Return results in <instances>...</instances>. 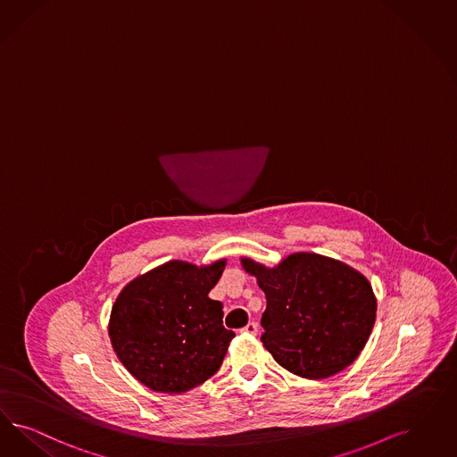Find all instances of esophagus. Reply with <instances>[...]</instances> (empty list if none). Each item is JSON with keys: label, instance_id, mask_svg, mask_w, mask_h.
Instances as JSON below:
<instances>
[{"label": "esophagus", "instance_id": "34e87169", "mask_svg": "<svg viewBox=\"0 0 457 457\" xmlns=\"http://www.w3.org/2000/svg\"><path fill=\"white\" fill-rule=\"evenodd\" d=\"M241 332H246V334H256V332H258V324H256V322H248V324L241 329Z\"/></svg>", "mask_w": 457, "mask_h": 457}]
</instances>
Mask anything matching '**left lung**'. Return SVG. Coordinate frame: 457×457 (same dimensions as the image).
<instances>
[{"label": "left lung", "instance_id": "left-lung-1", "mask_svg": "<svg viewBox=\"0 0 457 457\" xmlns=\"http://www.w3.org/2000/svg\"><path fill=\"white\" fill-rule=\"evenodd\" d=\"M243 267L267 297L262 343L285 370L319 379L360 356L377 319V299L361 273L314 253L290 254L275 268L243 258Z\"/></svg>", "mask_w": 457, "mask_h": 457}]
</instances>
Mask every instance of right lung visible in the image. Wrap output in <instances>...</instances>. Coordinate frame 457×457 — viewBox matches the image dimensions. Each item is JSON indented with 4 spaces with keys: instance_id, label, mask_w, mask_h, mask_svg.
I'll use <instances>...</instances> for the list:
<instances>
[{
    "instance_id": "add662e5",
    "label": "right lung",
    "mask_w": 457,
    "mask_h": 457,
    "mask_svg": "<svg viewBox=\"0 0 457 457\" xmlns=\"http://www.w3.org/2000/svg\"><path fill=\"white\" fill-rule=\"evenodd\" d=\"M226 262L195 267L173 260L126 285L112 305L110 337L126 370L145 386L182 394L220 370L235 332L207 294Z\"/></svg>"
}]
</instances>
